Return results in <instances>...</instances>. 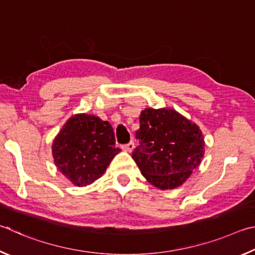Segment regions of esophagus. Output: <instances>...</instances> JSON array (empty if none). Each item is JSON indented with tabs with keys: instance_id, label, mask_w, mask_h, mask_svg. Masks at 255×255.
<instances>
[{
	"instance_id": "1",
	"label": "esophagus",
	"mask_w": 255,
	"mask_h": 255,
	"mask_svg": "<svg viewBox=\"0 0 255 255\" xmlns=\"http://www.w3.org/2000/svg\"><path fill=\"white\" fill-rule=\"evenodd\" d=\"M122 149H123L124 151H127V152H132L133 149H134V142L131 141V142H128V144H124V145L122 146Z\"/></svg>"
}]
</instances>
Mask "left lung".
Returning a JSON list of instances; mask_svg holds the SVG:
<instances>
[{
  "label": "left lung",
  "mask_w": 255,
  "mask_h": 255,
  "mask_svg": "<svg viewBox=\"0 0 255 255\" xmlns=\"http://www.w3.org/2000/svg\"><path fill=\"white\" fill-rule=\"evenodd\" d=\"M135 136L140 145L132 158L145 179L159 189L181 186L204 157L199 127L172 109L142 111Z\"/></svg>",
  "instance_id": "1"
}]
</instances>
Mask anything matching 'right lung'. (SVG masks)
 <instances>
[{
	"instance_id": "right-lung-1",
	"label": "right lung",
	"mask_w": 255,
	"mask_h": 255,
	"mask_svg": "<svg viewBox=\"0 0 255 255\" xmlns=\"http://www.w3.org/2000/svg\"><path fill=\"white\" fill-rule=\"evenodd\" d=\"M120 151L111 124L85 113L71 116L52 142L58 170L78 187L102 177Z\"/></svg>"
}]
</instances>
